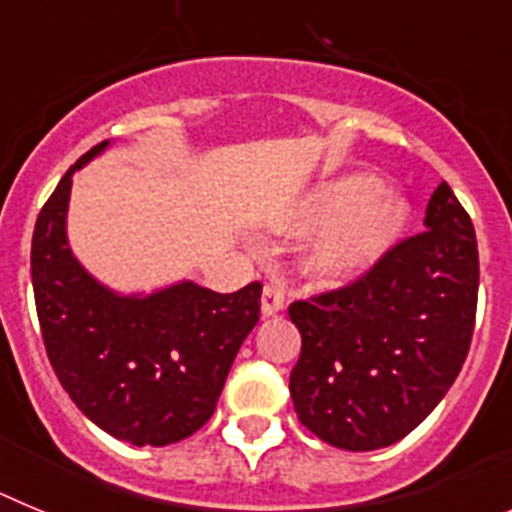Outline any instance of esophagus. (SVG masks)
Masks as SVG:
<instances>
[{
	"mask_svg": "<svg viewBox=\"0 0 512 512\" xmlns=\"http://www.w3.org/2000/svg\"><path fill=\"white\" fill-rule=\"evenodd\" d=\"M282 307H284V289L279 287L277 282H269L264 287V292H261V312H264L266 318H271V315H277Z\"/></svg>",
	"mask_w": 512,
	"mask_h": 512,
	"instance_id": "obj_1",
	"label": "esophagus"
}]
</instances>
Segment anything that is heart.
<instances>
[{
	"mask_svg": "<svg viewBox=\"0 0 512 512\" xmlns=\"http://www.w3.org/2000/svg\"><path fill=\"white\" fill-rule=\"evenodd\" d=\"M328 223L312 243L307 264L325 282L359 277L382 256L408 223V202L369 176L323 184L292 215L295 228Z\"/></svg>",
	"mask_w": 512,
	"mask_h": 512,
	"instance_id": "b5f03b06",
	"label": "heart"
}]
</instances>
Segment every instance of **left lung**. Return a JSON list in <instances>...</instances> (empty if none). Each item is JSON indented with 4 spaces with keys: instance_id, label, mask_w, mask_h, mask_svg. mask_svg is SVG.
<instances>
[{
    "instance_id": "1",
    "label": "left lung",
    "mask_w": 512,
    "mask_h": 512,
    "mask_svg": "<svg viewBox=\"0 0 512 512\" xmlns=\"http://www.w3.org/2000/svg\"><path fill=\"white\" fill-rule=\"evenodd\" d=\"M423 223L359 279L289 305L302 333L289 395L300 423L336 449L374 451L408 436L469 354L479 292L472 217L441 182Z\"/></svg>"
}]
</instances>
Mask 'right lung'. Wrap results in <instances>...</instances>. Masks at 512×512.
<instances>
[{
	"label": "right lung",
	"mask_w": 512,
	"mask_h": 512,
	"mask_svg": "<svg viewBox=\"0 0 512 512\" xmlns=\"http://www.w3.org/2000/svg\"><path fill=\"white\" fill-rule=\"evenodd\" d=\"M35 223L30 271L45 354L76 408L133 446H169L212 418L225 377L259 323L261 282L220 295L194 282L122 297L89 277L66 241L71 176Z\"/></svg>",
	"instance_id": "obj_1"
}]
</instances>
